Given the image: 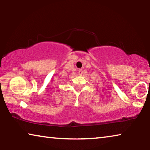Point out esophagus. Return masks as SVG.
<instances>
[{"label": "esophagus", "instance_id": "obj_1", "mask_svg": "<svg viewBox=\"0 0 150 150\" xmlns=\"http://www.w3.org/2000/svg\"><path fill=\"white\" fill-rule=\"evenodd\" d=\"M78 73H79V75H82L83 74V70L81 69H78Z\"/></svg>", "mask_w": 150, "mask_h": 150}]
</instances>
